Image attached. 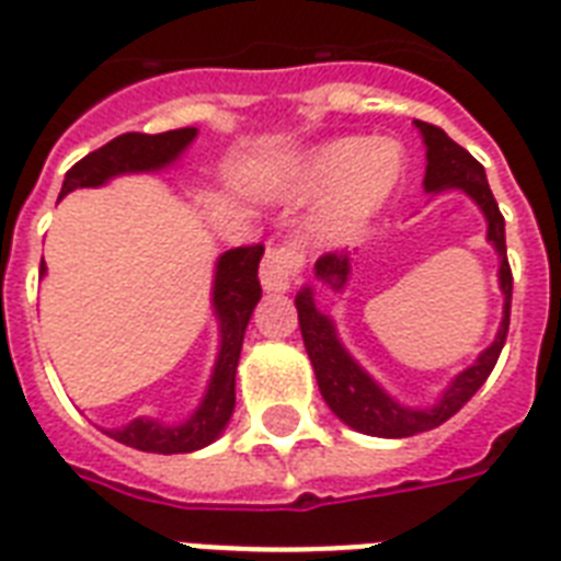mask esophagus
<instances>
[{
  "label": "esophagus",
  "mask_w": 561,
  "mask_h": 561,
  "mask_svg": "<svg viewBox=\"0 0 561 561\" xmlns=\"http://www.w3.org/2000/svg\"><path fill=\"white\" fill-rule=\"evenodd\" d=\"M306 267V255L294 241H276L267 247L262 262V285L267 290H288Z\"/></svg>",
  "instance_id": "1"
}]
</instances>
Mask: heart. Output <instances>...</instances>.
Segmentation results:
<instances>
[{
	"label": "heart",
	"instance_id": "b5f03b06",
	"mask_svg": "<svg viewBox=\"0 0 561 561\" xmlns=\"http://www.w3.org/2000/svg\"><path fill=\"white\" fill-rule=\"evenodd\" d=\"M403 173L400 149L388 140H332L299 170V196H320L314 232L320 241L341 243L358 234Z\"/></svg>",
	"mask_w": 561,
	"mask_h": 561
}]
</instances>
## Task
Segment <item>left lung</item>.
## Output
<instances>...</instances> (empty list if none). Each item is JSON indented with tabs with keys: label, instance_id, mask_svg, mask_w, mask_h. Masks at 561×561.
Listing matches in <instances>:
<instances>
[{
	"label": "left lung",
	"instance_id": "left-lung-1",
	"mask_svg": "<svg viewBox=\"0 0 561 561\" xmlns=\"http://www.w3.org/2000/svg\"><path fill=\"white\" fill-rule=\"evenodd\" d=\"M414 126L421 128L423 144H426V179H423L426 191L461 187L485 211L489 241L500 252V288L506 294V314H503V323H500L497 341L477 358V365H470L465 374L456 376V382L447 388V394L433 409H403L347 356V350L337 344L332 323L314 309L311 288L299 290V332H302V344H306V353L311 358L314 376H318L320 394H323L329 409L347 426L365 435H379V438H409V435L430 433L435 426H442L444 421H450L453 414L480 391L482 382L489 379L494 365H497L500 350H503L508 335V311H512V267H508L506 259V229H503L506 224H503L497 199L491 194L485 170L468 149H461L456 140L447 138L444 128L423 123V119H417ZM314 271L332 288H341L347 282L350 259L344 252H327V255L318 259Z\"/></svg>",
	"mask_w": 561,
	"mask_h": 561
}]
</instances>
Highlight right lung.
Returning a JSON list of instances; mask_svg holds the SVG:
<instances>
[{"label":"right lung","mask_w":561,"mask_h":561,"mask_svg":"<svg viewBox=\"0 0 561 561\" xmlns=\"http://www.w3.org/2000/svg\"><path fill=\"white\" fill-rule=\"evenodd\" d=\"M194 126L173 128V131H161V135H140V131L119 135L67 170L61 196H67L76 187L102 185L105 179L117 176V173H138V170H158V167L170 164L194 140ZM262 255V243H252V247H234V250L224 252L217 262L214 309L220 314L224 341H220V356H217L208 394H205L194 417L182 426H173V430L140 417L117 433H108L111 438H117L119 444L135 447V450L170 456V453L199 450L224 433L234 409V370H238V358H241L243 332H247L255 302L262 299V282H259Z\"/></svg>","instance_id":"add662e5"}]
</instances>
